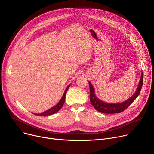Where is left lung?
<instances>
[{"label":"left lung","instance_id":"obj_1","mask_svg":"<svg viewBox=\"0 0 154 154\" xmlns=\"http://www.w3.org/2000/svg\"><path fill=\"white\" fill-rule=\"evenodd\" d=\"M143 83V73L141 74V77L139 83L137 88L131 98L125 101L120 103H106L105 102L100 100L95 94V90L94 87L91 84L88 82L90 86V100L91 104L94 106V108L99 112H103V113L107 114H113V113H119V112L125 110L134 101L140 94V91L142 88Z\"/></svg>","mask_w":154,"mask_h":154}]
</instances>
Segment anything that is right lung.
I'll return each mask as SVG.
<instances>
[{
  "label": "right lung",
  "instance_id": "right-lung-1",
  "mask_svg": "<svg viewBox=\"0 0 154 154\" xmlns=\"http://www.w3.org/2000/svg\"><path fill=\"white\" fill-rule=\"evenodd\" d=\"M70 84L67 87V88H66V90H65V91H64V94H63V95L62 98L60 99V100L59 101V103H58L56 106H53V108H51L49 109L48 110H47V111H46L42 112V113H40V114H35V115H37V116H48V115H51L54 114V113H56V112H57L59 110H60V109H61V108L63 107V105H64V103L65 98H66V92H67V91L69 87H70Z\"/></svg>",
  "mask_w": 154,
  "mask_h": 154
}]
</instances>
